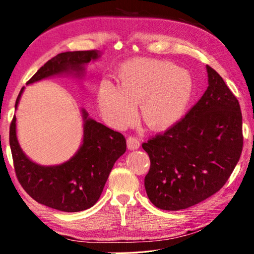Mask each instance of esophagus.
I'll return each instance as SVG.
<instances>
[{
	"mask_svg": "<svg viewBox=\"0 0 254 254\" xmlns=\"http://www.w3.org/2000/svg\"><path fill=\"white\" fill-rule=\"evenodd\" d=\"M140 146L139 140L136 138V137H128L127 138V148L129 150H135L138 149Z\"/></svg>",
	"mask_w": 254,
	"mask_h": 254,
	"instance_id": "34e87169",
	"label": "esophagus"
}]
</instances>
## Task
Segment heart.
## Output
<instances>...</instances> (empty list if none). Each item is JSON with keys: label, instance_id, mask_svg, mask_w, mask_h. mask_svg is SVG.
I'll use <instances>...</instances> for the list:
<instances>
[{"label": "heart", "instance_id": "1", "mask_svg": "<svg viewBox=\"0 0 254 254\" xmlns=\"http://www.w3.org/2000/svg\"><path fill=\"white\" fill-rule=\"evenodd\" d=\"M117 87L101 83L97 101L107 124L125 129L139 118L154 131L166 130L183 117L193 93L188 71L168 61L134 59L124 62L116 74Z\"/></svg>", "mask_w": 254, "mask_h": 254}]
</instances>
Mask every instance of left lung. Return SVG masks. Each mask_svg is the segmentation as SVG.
Returning <instances> with one entry per match:
<instances>
[{
  "label": "left lung",
  "mask_w": 254,
  "mask_h": 254,
  "mask_svg": "<svg viewBox=\"0 0 254 254\" xmlns=\"http://www.w3.org/2000/svg\"><path fill=\"white\" fill-rule=\"evenodd\" d=\"M206 71L201 99L181 122L143 144L150 159L146 193L161 210H185L215 194L241 156L239 101L214 69L206 65Z\"/></svg>",
  "instance_id": "1"
}]
</instances>
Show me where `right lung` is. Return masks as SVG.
Wrapping results in <instances>:
<instances>
[{
    "label": "right lung",
    "mask_w": 254,
    "mask_h": 254,
    "mask_svg": "<svg viewBox=\"0 0 254 254\" xmlns=\"http://www.w3.org/2000/svg\"><path fill=\"white\" fill-rule=\"evenodd\" d=\"M98 50L62 52L44 64L26 84L68 74L82 78L86 65L99 59ZM24 91L21 89L15 110ZM82 144L72 157L59 165L43 166L26 156L16 137V117L10 126V146L17 180L38 203L64 212H80L95 205L116 161L126 152V139L118 131L89 117L81 110Z\"/></svg>",
    "instance_id": "obj_1"
}]
</instances>
